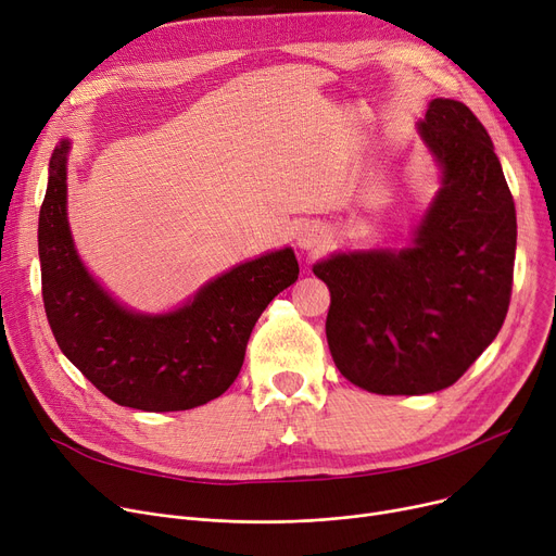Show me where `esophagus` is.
<instances>
[{
	"instance_id": "34e87169",
	"label": "esophagus",
	"mask_w": 556,
	"mask_h": 556,
	"mask_svg": "<svg viewBox=\"0 0 556 556\" xmlns=\"http://www.w3.org/2000/svg\"><path fill=\"white\" fill-rule=\"evenodd\" d=\"M319 241H323V229H317V227H306V229H302V233H300V245H302V248L311 250V248L319 245Z\"/></svg>"
}]
</instances>
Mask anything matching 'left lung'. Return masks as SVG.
<instances>
[{"label":"left lung","mask_w":556,"mask_h":556,"mask_svg":"<svg viewBox=\"0 0 556 556\" xmlns=\"http://www.w3.org/2000/svg\"><path fill=\"white\" fill-rule=\"evenodd\" d=\"M419 132L444 187L413 248L336 254L313 268L331 290L336 367L386 396L453 386L498 336L514 283V198L484 126L464 103L434 99Z\"/></svg>","instance_id":"left-lung-1"}]
</instances>
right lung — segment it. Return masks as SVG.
Segmentation results:
<instances>
[{"label":"right lung","mask_w":556,"mask_h":556,"mask_svg":"<svg viewBox=\"0 0 556 556\" xmlns=\"http://www.w3.org/2000/svg\"><path fill=\"white\" fill-rule=\"evenodd\" d=\"M67 151L63 141L51 155L38 225L42 302L61 352L101 394L135 410L178 413L218 399L237 381L258 315L295 283V252L241 263L173 313H130L87 275L74 250Z\"/></svg>","instance_id":"right-lung-1"}]
</instances>
